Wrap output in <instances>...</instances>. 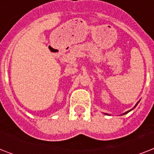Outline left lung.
I'll list each match as a JSON object with an SVG mask.
<instances>
[{"label":"left lung","mask_w":154,"mask_h":154,"mask_svg":"<svg viewBox=\"0 0 154 154\" xmlns=\"http://www.w3.org/2000/svg\"><path fill=\"white\" fill-rule=\"evenodd\" d=\"M138 103H139V101H138V102H137V103L136 105H135V106H134V108H133V109H130V110H129V111H127V112H125V113H124V114H125V113H127V112H130V111H131V110H133V109H134V108L136 107L137 105V104H138ZM105 114H106V115H109V114H107V113H105Z\"/></svg>","instance_id":"1"}]
</instances>
